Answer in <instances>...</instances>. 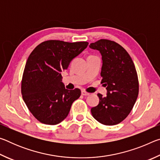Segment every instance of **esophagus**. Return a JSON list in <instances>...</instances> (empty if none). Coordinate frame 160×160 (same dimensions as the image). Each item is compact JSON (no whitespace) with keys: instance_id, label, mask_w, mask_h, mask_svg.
<instances>
[{"instance_id":"obj_1","label":"esophagus","mask_w":160,"mask_h":160,"mask_svg":"<svg viewBox=\"0 0 160 160\" xmlns=\"http://www.w3.org/2000/svg\"><path fill=\"white\" fill-rule=\"evenodd\" d=\"M82 95L83 96H88L90 95V93L88 92H85V91H82Z\"/></svg>"}]
</instances>
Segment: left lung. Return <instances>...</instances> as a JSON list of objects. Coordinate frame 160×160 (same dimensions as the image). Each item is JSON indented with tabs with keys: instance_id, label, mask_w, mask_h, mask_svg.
I'll return each mask as SVG.
<instances>
[{
	"instance_id": "1",
	"label": "left lung",
	"mask_w": 160,
	"mask_h": 160,
	"mask_svg": "<svg viewBox=\"0 0 160 160\" xmlns=\"http://www.w3.org/2000/svg\"><path fill=\"white\" fill-rule=\"evenodd\" d=\"M90 47L102 54L101 77L107 90L106 97L97 94L99 103L92 108V114L104 125H116L128 116L138 96L136 69L128 53L118 43L100 39Z\"/></svg>"
}]
</instances>
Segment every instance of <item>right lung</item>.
Returning a JSON list of instances; mask_svg holds the SVG:
<instances>
[{
	"label": "right lung",
	"mask_w": 160,
	"mask_h": 160,
	"mask_svg": "<svg viewBox=\"0 0 160 160\" xmlns=\"http://www.w3.org/2000/svg\"><path fill=\"white\" fill-rule=\"evenodd\" d=\"M89 44L87 42H42L29 56L21 81V92L29 112L39 122L56 125L68 115L81 94L68 90L61 82V72Z\"/></svg>",
	"instance_id": "add662e5"
}]
</instances>
